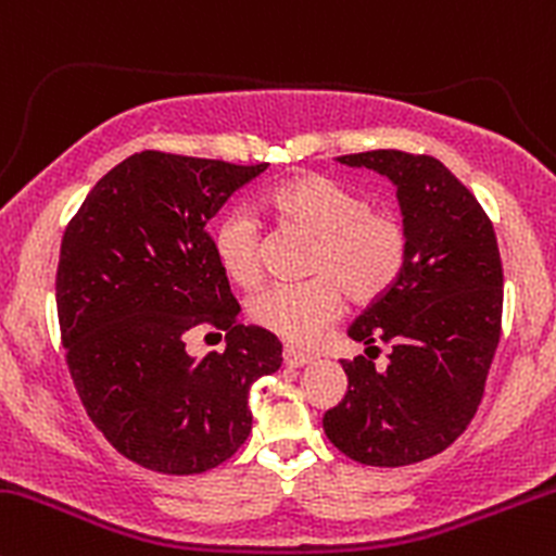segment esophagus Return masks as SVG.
<instances>
[{
    "label": "esophagus",
    "instance_id": "obj_1",
    "mask_svg": "<svg viewBox=\"0 0 556 556\" xmlns=\"http://www.w3.org/2000/svg\"><path fill=\"white\" fill-rule=\"evenodd\" d=\"M311 362H313V358L307 356V353L294 351V348H286V351H283V364L291 366V369H296V366H305Z\"/></svg>",
    "mask_w": 556,
    "mask_h": 556
}]
</instances>
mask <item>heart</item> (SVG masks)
Returning <instances> with one entry per match:
<instances>
[{
    "instance_id": "heart-1",
    "label": "heart",
    "mask_w": 556,
    "mask_h": 556,
    "mask_svg": "<svg viewBox=\"0 0 556 556\" xmlns=\"http://www.w3.org/2000/svg\"><path fill=\"white\" fill-rule=\"evenodd\" d=\"M265 208L286 227L313 238L307 280L273 283L251 296L249 316L289 345H311L342 313V291L356 305L380 300L404 270L406 227L353 187L320 174H300L270 187ZM214 254L238 286L262 276L260 232L245 211H230L214 230Z\"/></svg>"
}]
</instances>
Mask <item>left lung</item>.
<instances>
[{
    "label": "left lung",
    "instance_id": "obj_1",
    "mask_svg": "<svg viewBox=\"0 0 556 556\" xmlns=\"http://www.w3.org/2000/svg\"><path fill=\"white\" fill-rule=\"evenodd\" d=\"M337 160L396 185L409 249L396 283L348 329L366 356L342 362L348 393L324 431L364 466H409L447 450L482 402L503 313L495 230L437 157L375 150ZM375 339L392 345L386 370L370 362Z\"/></svg>",
    "mask_w": 556,
    "mask_h": 556
}]
</instances>
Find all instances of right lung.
<instances>
[{
    "label": "right lung",
    "instance_id": "add662e5",
    "mask_svg": "<svg viewBox=\"0 0 556 556\" xmlns=\"http://www.w3.org/2000/svg\"><path fill=\"white\" fill-rule=\"evenodd\" d=\"M267 165L130 154L88 192L61 240L55 305L83 406L119 455L160 473H203L251 433L249 391L278 371L280 342L238 324L208 222ZM226 331L194 359L184 337Z\"/></svg>",
    "mask_w": 556,
    "mask_h": 556
}]
</instances>
